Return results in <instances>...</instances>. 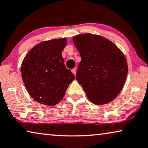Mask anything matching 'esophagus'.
<instances>
[{
  "label": "esophagus",
  "instance_id": "34e87169",
  "mask_svg": "<svg viewBox=\"0 0 148 148\" xmlns=\"http://www.w3.org/2000/svg\"><path fill=\"white\" fill-rule=\"evenodd\" d=\"M71 71H72L73 73V74L75 75H75H76V73H77V70H76V69H73L71 70Z\"/></svg>",
  "mask_w": 148,
  "mask_h": 148
}]
</instances>
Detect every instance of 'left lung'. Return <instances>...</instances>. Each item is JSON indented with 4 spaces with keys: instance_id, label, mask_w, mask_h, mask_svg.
Masks as SVG:
<instances>
[{
    "instance_id": "8db88e82",
    "label": "left lung",
    "mask_w": 148,
    "mask_h": 148,
    "mask_svg": "<svg viewBox=\"0 0 148 148\" xmlns=\"http://www.w3.org/2000/svg\"><path fill=\"white\" fill-rule=\"evenodd\" d=\"M73 40L81 57L76 79L89 101L103 105L115 99L128 72L122 51L108 38L91 33L74 36Z\"/></svg>"
}]
</instances>
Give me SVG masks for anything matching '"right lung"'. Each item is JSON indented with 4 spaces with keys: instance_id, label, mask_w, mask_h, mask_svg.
Returning a JSON list of instances; mask_svg holds the SVG:
<instances>
[{
    "instance_id": "right-lung-1",
    "label": "right lung",
    "mask_w": 148,
    "mask_h": 148,
    "mask_svg": "<svg viewBox=\"0 0 148 148\" xmlns=\"http://www.w3.org/2000/svg\"><path fill=\"white\" fill-rule=\"evenodd\" d=\"M66 44L65 38L42 41L33 47L22 62L23 82L31 97L40 103L48 106L58 103L75 79L62 57Z\"/></svg>"
}]
</instances>
